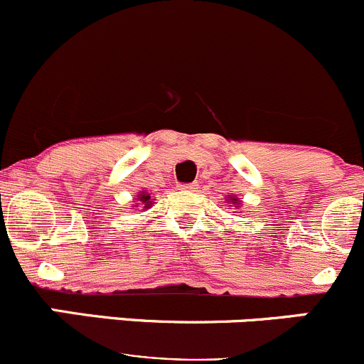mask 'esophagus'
<instances>
[{
    "instance_id": "esophagus-1",
    "label": "esophagus",
    "mask_w": 364,
    "mask_h": 364,
    "mask_svg": "<svg viewBox=\"0 0 364 364\" xmlns=\"http://www.w3.org/2000/svg\"><path fill=\"white\" fill-rule=\"evenodd\" d=\"M198 186H200V183H198V182H193V183H182V186H178V189H181V191H196V189H198Z\"/></svg>"
}]
</instances>
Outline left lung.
<instances>
[{"instance_id": "left-lung-1", "label": "left lung", "mask_w": 364, "mask_h": 364, "mask_svg": "<svg viewBox=\"0 0 364 364\" xmlns=\"http://www.w3.org/2000/svg\"><path fill=\"white\" fill-rule=\"evenodd\" d=\"M228 201H230L231 205H238V207H240V200H238V198L230 196V194H228ZM231 205H230V207H231Z\"/></svg>"}]
</instances>
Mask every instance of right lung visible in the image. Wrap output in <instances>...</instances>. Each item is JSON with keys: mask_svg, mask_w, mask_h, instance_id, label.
I'll return each mask as SVG.
<instances>
[{"mask_svg": "<svg viewBox=\"0 0 364 364\" xmlns=\"http://www.w3.org/2000/svg\"><path fill=\"white\" fill-rule=\"evenodd\" d=\"M136 200L140 201V205H144V210L151 208L152 205H154V201H152L151 194H149V193H145V191H141V193L138 194V198H136ZM136 207H138V205H136Z\"/></svg>", "mask_w": 364, "mask_h": 364, "instance_id": "add662e5", "label": "right lung"}]
</instances>
